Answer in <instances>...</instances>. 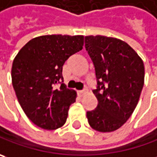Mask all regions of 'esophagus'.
<instances>
[{
	"label": "esophagus",
	"instance_id": "obj_1",
	"mask_svg": "<svg viewBox=\"0 0 157 157\" xmlns=\"http://www.w3.org/2000/svg\"><path fill=\"white\" fill-rule=\"evenodd\" d=\"M86 92H87V90H79L78 94L80 97H82V96H83L84 94H85Z\"/></svg>",
	"mask_w": 157,
	"mask_h": 157
}]
</instances>
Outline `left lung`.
I'll return each mask as SVG.
<instances>
[{
    "label": "left lung",
    "mask_w": 157,
    "mask_h": 157,
    "mask_svg": "<svg viewBox=\"0 0 157 157\" xmlns=\"http://www.w3.org/2000/svg\"><path fill=\"white\" fill-rule=\"evenodd\" d=\"M85 48L95 67L98 104L87 112L90 126L113 132L123 126L137 105L144 84L142 59L126 42L105 36H86Z\"/></svg>",
    "instance_id": "left-lung-1"
}]
</instances>
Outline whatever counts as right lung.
Segmentation results:
<instances>
[{
	"mask_svg": "<svg viewBox=\"0 0 157 157\" xmlns=\"http://www.w3.org/2000/svg\"><path fill=\"white\" fill-rule=\"evenodd\" d=\"M82 35H45L32 38L14 59L11 77L18 102L36 126L55 130L66 123L76 92L63 82L62 67L81 51ZM61 86L57 88V84Z\"/></svg>",
	"mask_w": 157,
	"mask_h": 157,
	"instance_id": "add662e5",
	"label": "right lung"
}]
</instances>
